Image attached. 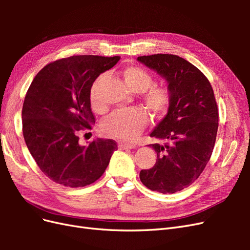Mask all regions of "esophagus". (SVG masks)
<instances>
[{
  "instance_id": "1",
  "label": "esophagus",
  "mask_w": 250,
  "mask_h": 250,
  "mask_svg": "<svg viewBox=\"0 0 250 250\" xmlns=\"http://www.w3.org/2000/svg\"><path fill=\"white\" fill-rule=\"evenodd\" d=\"M118 147L120 149H133L135 148V145H133V144H127V143H120Z\"/></svg>"
}]
</instances>
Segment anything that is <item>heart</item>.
I'll use <instances>...</instances> for the list:
<instances>
[{
    "label": "heart",
    "instance_id": "b5f03b06",
    "mask_svg": "<svg viewBox=\"0 0 250 250\" xmlns=\"http://www.w3.org/2000/svg\"><path fill=\"white\" fill-rule=\"evenodd\" d=\"M123 77L127 86L133 92L143 93V100L146 107L155 116H162L168 110L171 102L170 90L165 86H152L153 78L139 66H127L123 71ZM105 75L98 78L90 89L92 106L100 110L103 104L99 98V86ZM148 117L145 111L139 108L112 112L104 120L102 131L109 138L125 142H133L146 127Z\"/></svg>",
    "mask_w": 250,
    "mask_h": 250
}]
</instances>
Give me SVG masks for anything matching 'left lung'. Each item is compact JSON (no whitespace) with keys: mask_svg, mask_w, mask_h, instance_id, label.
<instances>
[{"mask_svg":"<svg viewBox=\"0 0 250 250\" xmlns=\"http://www.w3.org/2000/svg\"><path fill=\"white\" fill-rule=\"evenodd\" d=\"M138 62L156 72L168 84L171 102L167 115L150 137L157 155L153 168L142 170L140 179L151 191L172 194L199 177L213 152L218 130V107L208 78L177 55L154 54Z\"/></svg>","mask_w":250,"mask_h":250,"instance_id":"1","label":"left lung"}]
</instances>
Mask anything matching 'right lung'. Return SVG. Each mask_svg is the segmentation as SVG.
Listing matches in <instances>:
<instances>
[{
    "label": "right lung",
    "instance_id": "right-lung-1",
    "mask_svg": "<svg viewBox=\"0 0 250 250\" xmlns=\"http://www.w3.org/2000/svg\"><path fill=\"white\" fill-rule=\"evenodd\" d=\"M120 56L79 55L49 63L36 75L21 110L22 134L40 169L56 184L85 187L107 168L115 141L96 139L86 146L78 132L92 129L90 88Z\"/></svg>",
    "mask_w": 250,
    "mask_h": 250
}]
</instances>
